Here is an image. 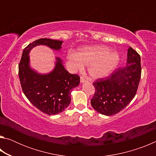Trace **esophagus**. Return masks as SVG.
Segmentation results:
<instances>
[{
	"mask_svg": "<svg viewBox=\"0 0 156 156\" xmlns=\"http://www.w3.org/2000/svg\"><path fill=\"white\" fill-rule=\"evenodd\" d=\"M87 82V80H85L83 77H80V83H85Z\"/></svg>",
	"mask_w": 156,
	"mask_h": 156,
	"instance_id": "obj_1",
	"label": "esophagus"
}]
</instances>
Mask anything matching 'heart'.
Instances as JSON below:
<instances>
[{
  "mask_svg": "<svg viewBox=\"0 0 156 156\" xmlns=\"http://www.w3.org/2000/svg\"><path fill=\"white\" fill-rule=\"evenodd\" d=\"M68 60L76 72H82L84 65H88V73L94 79L109 76L119 64L120 56L116 51L104 45L86 46L76 53L70 52Z\"/></svg>",
  "mask_w": 156,
  "mask_h": 156,
  "instance_id": "b5f03b06",
  "label": "heart"
}]
</instances>
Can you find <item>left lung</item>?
Instances as JSON below:
<instances>
[{
    "label": "left lung",
    "instance_id": "8db88e82",
    "mask_svg": "<svg viewBox=\"0 0 156 156\" xmlns=\"http://www.w3.org/2000/svg\"><path fill=\"white\" fill-rule=\"evenodd\" d=\"M127 65L118 68L105 78L93 83L95 94L91 106L98 112L112 115L120 112L135 97L141 78L140 56L132 47L127 51Z\"/></svg>",
    "mask_w": 156,
    "mask_h": 156
}]
</instances>
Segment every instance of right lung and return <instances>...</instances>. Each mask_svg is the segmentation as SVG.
<instances>
[{
	"label": "right lung",
	"instance_id": "right-lung-1",
	"mask_svg": "<svg viewBox=\"0 0 156 156\" xmlns=\"http://www.w3.org/2000/svg\"><path fill=\"white\" fill-rule=\"evenodd\" d=\"M62 41L40 38L29 44L23 51L18 65V76L23 91L37 109L47 115L61 113L71 102V91L80 83V76L72 74L65 69L62 61L56 58V65L51 72L40 74L30 67V50L43 44L54 50L61 49Z\"/></svg>",
	"mask_w": 156,
	"mask_h": 156
}]
</instances>
